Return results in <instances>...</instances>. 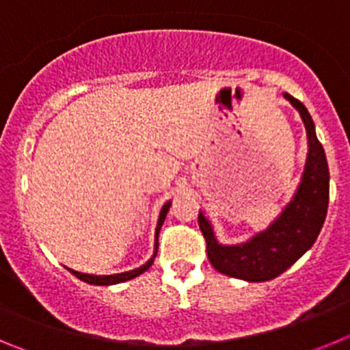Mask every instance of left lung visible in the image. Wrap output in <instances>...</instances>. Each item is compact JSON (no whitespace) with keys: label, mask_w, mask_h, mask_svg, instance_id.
<instances>
[{"label":"left lung","mask_w":350,"mask_h":350,"mask_svg":"<svg viewBox=\"0 0 350 350\" xmlns=\"http://www.w3.org/2000/svg\"><path fill=\"white\" fill-rule=\"evenodd\" d=\"M298 110L307 131L308 152L295 194L267 230L243 243H221L212 221L200 210L198 222L206 240V254L221 273L247 282H267L293 267L317 240L329 202V170L324 148L315 135V124L301 101L284 92Z\"/></svg>","instance_id":"left-lung-1"}]
</instances>
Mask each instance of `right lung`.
Instances as JSON below:
<instances>
[{
    "label": "right lung",
    "instance_id": "add662e5",
    "mask_svg": "<svg viewBox=\"0 0 350 350\" xmlns=\"http://www.w3.org/2000/svg\"><path fill=\"white\" fill-rule=\"evenodd\" d=\"M170 206H172V200H170V202H166L165 205H163V208H161V212H159V217H157L156 234H154V254H152V258L148 259L145 265H142L140 268H135V270L122 271V273H113V275L82 273V271H77V270H73V268H68V267L66 268L71 271V273L75 275L77 279L83 280V282H88V284H92V286H113V284H120V282H126V280L135 279V277H138V275H142L144 271H147L148 268L152 267V262H154V259H156V254H157V245H159L161 226H163V222H165L166 213H168Z\"/></svg>",
    "mask_w": 350,
    "mask_h": 350
}]
</instances>
